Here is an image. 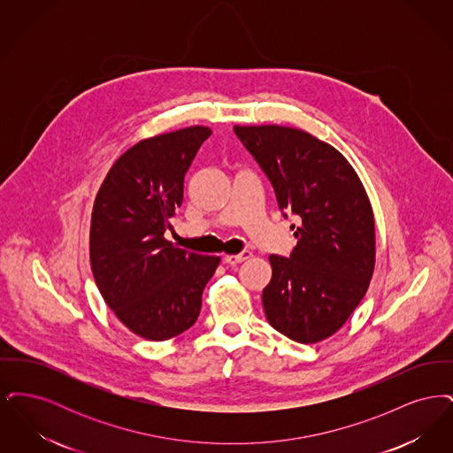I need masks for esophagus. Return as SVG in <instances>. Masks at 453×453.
<instances>
[{
  "label": "esophagus",
  "mask_w": 453,
  "mask_h": 453,
  "mask_svg": "<svg viewBox=\"0 0 453 453\" xmlns=\"http://www.w3.org/2000/svg\"><path fill=\"white\" fill-rule=\"evenodd\" d=\"M251 257H253L251 251H242V253H239V255H226V257H224V263H227V265H237V263H242V261H246V259H250Z\"/></svg>",
  "instance_id": "1"
}]
</instances>
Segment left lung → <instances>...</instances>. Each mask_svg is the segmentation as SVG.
<instances>
[{
	"mask_svg": "<svg viewBox=\"0 0 453 453\" xmlns=\"http://www.w3.org/2000/svg\"><path fill=\"white\" fill-rule=\"evenodd\" d=\"M234 132L270 178L281 211L301 217L290 258H268L266 319L297 343L323 342L346 323L373 275L375 219L365 187L342 152L305 130L272 124Z\"/></svg>",
	"mask_w": 453,
	"mask_h": 453,
	"instance_id": "8db88e82",
	"label": "left lung"
}]
</instances>
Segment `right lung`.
Instances as JSON below:
<instances>
[{"instance_id": "1", "label": "right lung", "mask_w": 453, "mask_h": 453, "mask_svg": "<svg viewBox=\"0 0 453 453\" xmlns=\"http://www.w3.org/2000/svg\"><path fill=\"white\" fill-rule=\"evenodd\" d=\"M211 134L192 126L139 141L111 165L93 203L89 261L98 290L119 321L150 342L194 326L220 263L165 237L185 174Z\"/></svg>"}]
</instances>
